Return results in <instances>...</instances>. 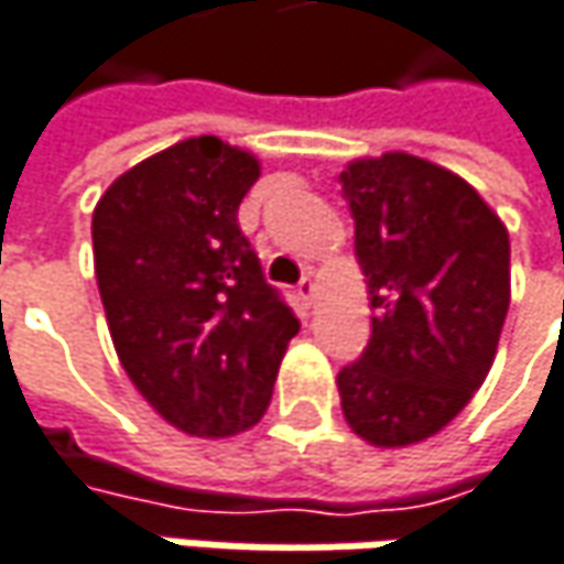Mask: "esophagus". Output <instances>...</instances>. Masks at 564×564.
I'll list each match as a JSON object with an SVG mask.
<instances>
[{
    "mask_svg": "<svg viewBox=\"0 0 564 564\" xmlns=\"http://www.w3.org/2000/svg\"><path fill=\"white\" fill-rule=\"evenodd\" d=\"M314 292H317L314 279H311V275H304L302 282H299V299H302L304 304H311V302H314Z\"/></svg>",
    "mask_w": 564,
    "mask_h": 564,
    "instance_id": "1",
    "label": "esophagus"
}]
</instances>
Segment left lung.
I'll use <instances>...</instances> for the list:
<instances>
[{"instance_id": "left-lung-1", "label": "left lung", "mask_w": 564, "mask_h": 564, "mask_svg": "<svg viewBox=\"0 0 564 564\" xmlns=\"http://www.w3.org/2000/svg\"><path fill=\"white\" fill-rule=\"evenodd\" d=\"M372 340L337 376L343 417L379 449L430 440L491 372L510 307V237L456 173L391 150L340 173Z\"/></svg>"}]
</instances>
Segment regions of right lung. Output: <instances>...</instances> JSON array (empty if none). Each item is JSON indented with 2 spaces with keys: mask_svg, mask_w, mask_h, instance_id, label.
Listing matches in <instances>:
<instances>
[{
  "mask_svg": "<svg viewBox=\"0 0 564 564\" xmlns=\"http://www.w3.org/2000/svg\"><path fill=\"white\" fill-rule=\"evenodd\" d=\"M260 170L250 150L202 134L121 173L93 212L115 352L143 401L188 436L257 426L299 334L237 224Z\"/></svg>",
  "mask_w": 564,
  "mask_h": 564,
  "instance_id": "1",
  "label": "right lung"
}]
</instances>
